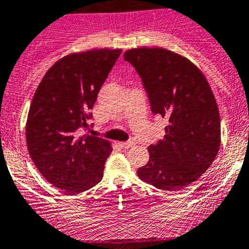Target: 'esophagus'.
Segmentation results:
<instances>
[{"mask_svg":"<svg viewBox=\"0 0 249 249\" xmlns=\"http://www.w3.org/2000/svg\"><path fill=\"white\" fill-rule=\"evenodd\" d=\"M134 144L136 143H134L133 141H127V142H121L120 145L124 149H128V148H132V146H134Z\"/></svg>","mask_w":249,"mask_h":249,"instance_id":"34e87169","label":"esophagus"}]
</instances>
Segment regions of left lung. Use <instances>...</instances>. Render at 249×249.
Instances as JSON below:
<instances>
[{
    "instance_id": "1",
    "label": "left lung",
    "mask_w": 249,
    "mask_h": 249,
    "mask_svg": "<svg viewBox=\"0 0 249 249\" xmlns=\"http://www.w3.org/2000/svg\"><path fill=\"white\" fill-rule=\"evenodd\" d=\"M142 79L151 112L166 117L165 138L149 146V161L139 178L176 192L197 181L220 146V116L214 94L191 61L160 47L124 52Z\"/></svg>"
}]
</instances>
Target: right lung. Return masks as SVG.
Masks as SVG:
<instances>
[{
    "mask_svg": "<svg viewBox=\"0 0 249 249\" xmlns=\"http://www.w3.org/2000/svg\"><path fill=\"white\" fill-rule=\"evenodd\" d=\"M122 50L72 53L52 66L37 87L27 121L29 155L40 174L66 193H79L101 181L110 143L79 137L93 127L90 110Z\"/></svg>",
    "mask_w": 249,
    "mask_h": 249,
    "instance_id": "1",
    "label": "right lung"
}]
</instances>
